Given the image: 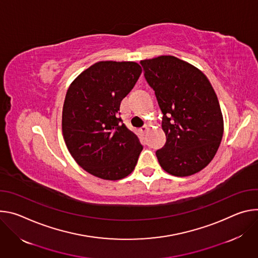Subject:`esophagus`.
<instances>
[{
    "mask_svg": "<svg viewBox=\"0 0 258 258\" xmlns=\"http://www.w3.org/2000/svg\"><path fill=\"white\" fill-rule=\"evenodd\" d=\"M148 128H149V126H148V125H144V126H142L139 130H140L142 133H146V132L148 131Z\"/></svg>",
    "mask_w": 258,
    "mask_h": 258,
    "instance_id": "obj_1",
    "label": "esophagus"
}]
</instances>
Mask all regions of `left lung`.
Wrapping results in <instances>:
<instances>
[{
	"label": "left lung",
	"instance_id": "1",
	"mask_svg": "<svg viewBox=\"0 0 258 258\" xmlns=\"http://www.w3.org/2000/svg\"><path fill=\"white\" fill-rule=\"evenodd\" d=\"M145 77L163 112L165 146L156 152L161 167L174 176H189L214 158L223 135V117L207 77L175 56L141 60Z\"/></svg>",
	"mask_w": 258,
	"mask_h": 258
}]
</instances>
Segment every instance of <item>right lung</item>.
I'll return each instance as SVG.
<instances>
[{"label":"right lung","mask_w":258,"mask_h":258,"mask_svg":"<svg viewBox=\"0 0 258 258\" xmlns=\"http://www.w3.org/2000/svg\"><path fill=\"white\" fill-rule=\"evenodd\" d=\"M141 67L134 61H99L70 85L62 108V134L75 161L88 173L119 180L134 170L142 146L119 118Z\"/></svg>","instance_id":"obj_1"}]
</instances>
